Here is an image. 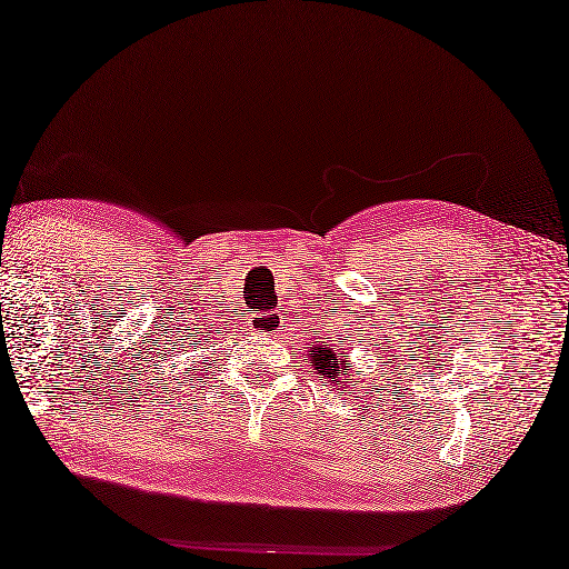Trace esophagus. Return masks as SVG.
Returning <instances> with one entry per match:
<instances>
[{"label":"esophagus","mask_w":569,"mask_h":569,"mask_svg":"<svg viewBox=\"0 0 569 569\" xmlns=\"http://www.w3.org/2000/svg\"><path fill=\"white\" fill-rule=\"evenodd\" d=\"M281 325H283V318L273 310L271 312H259V316H251V328L257 332H263V335L281 332Z\"/></svg>","instance_id":"esophagus-1"}]
</instances>
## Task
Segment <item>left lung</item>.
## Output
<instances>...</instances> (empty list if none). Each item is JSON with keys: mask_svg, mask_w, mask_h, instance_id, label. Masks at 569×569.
Returning a JSON list of instances; mask_svg holds the SVG:
<instances>
[{"mask_svg": "<svg viewBox=\"0 0 569 569\" xmlns=\"http://www.w3.org/2000/svg\"><path fill=\"white\" fill-rule=\"evenodd\" d=\"M342 355L345 352H337L332 345H318V347H312L310 367L320 373V379H328L330 383L340 381L345 386V383H349V379L342 381L345 379V361H347V359H342ZM349 377H352V373H349Z\"/></svg>", "mask_w": 569, "mask_h": 569, "instance_id": "1", "label": "left lung"}]
</instances>
